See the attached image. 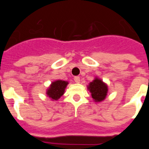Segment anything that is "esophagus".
Segmentation results:
<instances>
[{
  "mask_svg": "<svg viewBox=\"0 0 149 149\" xmlns=\"http://www.w3.org/2000/svg\"><path fill=\"white\" fill-rule=\"evenodd\" d=\"M74 81H75L77 84H79V83H80V81H81L80 77H78V76H76V77H74Z\"/></svg>",
  "mask_w": 149,
  "mask_h": 149,
  "instance_id": "1",
  "label": "esophagus"
}]
</instances>
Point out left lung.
I'll use <instances>...</instances> for the list:
<instances>
[{"instance_id":"8db88e82","label":"left lung","mask_w":149,"mask_h":149,"mask_svg":"<svg viewBox=\"0 0 149 149\" xmlns=\"http://www.w3.org/2000/svg\"><path fill=\"white\" fill-rule=\"evenodd\" d=\"M88 90L90 92L92 98L95 102H101L106 98L108 93V86L103 82L101 79L95 77L92 82L87 86Z\"/></svg>"}]
</instances>
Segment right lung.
I'll return each mask as SVG.
<instances>
[{"label": "right lung", "mask_w": 149, "mask_h": 149, "mask_svg": "<svg viewBox=\"0 0 149 149\" xmlns=\"http://www.w3.org/2000/svg\"><path fill=\"white\" fill-rule=\"evenodd\" d=\"M68 84V81H62V80H56L53 81L46 90L47 96H48L52 101H57L64 94Z\"/></svg>", "instance_id": "right-lung-1"}]
</instances>
